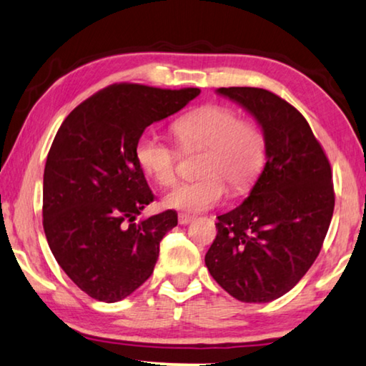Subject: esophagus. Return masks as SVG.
I'll list each match as a JSON object with an SVG mask.
<instances>
[{"label":"esophagus","mask_w":366,"mask_h":366,"mask_svg":"<svg viewBox=\"0 0 366 366\" xmlns=\"http://www.w3.org/2000/svg\"><path fill=\"white\" fill-rule=\"evenodd\" d=\"M194 218L193 216H189V214H178V222L179 224H189V222H192Z\"/></svg>","instance_id":"1"}]
</instances>
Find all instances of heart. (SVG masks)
Instances as JSON below:
<instances>
[{
  "label": "heart",
  "mask_w": 366,
  "mask_h": 366,
  "mask_svg": "<svg viewBox=\"0 0 366 366\" xmlns=\"http://www.w3.org/2000/svg\"><path fill=\"white\" fill-rule=\"evenodd\" d=\"M183 150H206L201 174L206 178L182 183L165 196L168 208L201 213L219 204L227 193L251 188L266 163V137L256 124L241 120L239 114L224 105H203L184 114L173 124ZM135 155L144 172L160 187L177 179L179 152L153 132L137 142Z\"/></svg>",
  "instance_id": "heart-1"
}]
</instances>
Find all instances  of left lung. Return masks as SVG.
Here are the masks:
<instances>
[{"label":"left lung","mask_w":366,"mask_h":366,"mask_svg":"<svg viewBox=\"0 0 366 366\" xmlns=\"http://www.w3.org/2000/svg\"><path fill=\"white\" fill-rule=\"evenodd\" d=\"M216 92L256 119L266 165L247 198L218 216L204 262L232 297L264 304L287 294L319 256L335 206L332 168L304 115L279 95L257 87Z\"/></svg>","instance_id":"left-lung-1"}]
</instances>
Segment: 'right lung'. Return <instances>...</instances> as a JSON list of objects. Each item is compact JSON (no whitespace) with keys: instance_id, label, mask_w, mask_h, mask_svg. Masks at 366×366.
<instances>
[{"instance_id":"right-lung-1","label":"right lung","mask_w":366,"mask_h":366,"mask_svg":"<svg viewBox=\"0 0 366 366\" xmlns=\"http://www.w3.org/2000/svg\"><path fill=\"white\" fill-rule=\"evenodd\" d=\"M199 89L114 84L77 105L47 153L42 226L56 261L92 299L119 302L155 267L177 211L135 222L153 201L135 147L148 125L182 110Z\"/></svg>"}]
</instances>
